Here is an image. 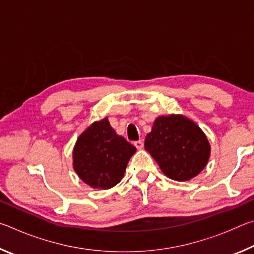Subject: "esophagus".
Returning <instances> with one entry per match:
<instances>
[{
	"mask_svg": "<svg viewBox=\"0 0 254 254\" xmlns=\"http://www.w3.org/2000/svg\"><path fill=\"white\" fill-rule=\"evenodd\" d=\"M134 145L136 147V149H142L143 148V141H141V140H139V141H135L134 142Z\"/></svg>",
	"mask_w": 254,
	"mask_h": 254,
	"instance_id": "34e87169",
	"label": "esophagus"
}]
</instances>
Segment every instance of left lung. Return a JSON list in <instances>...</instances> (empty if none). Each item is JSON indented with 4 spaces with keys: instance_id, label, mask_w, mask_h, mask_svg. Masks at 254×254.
I'll return each instance as SVG.
<instances>
[{
    "instance_id": "obj_1",
    "label": "left lung",
    "mask_w": 254,
    "mask_h": 254,
    "mask_svg": "<svg viewBox=\"0 0 254 254\" xmlns=\"http://www.w3.org/2000/svg\"><path fill=\"white\" fill-rule=\"evenodd\" d=\"M144 148L163 174L178 182L189 180L207 165L210 147L206 135L183 115L159 117L145 137Z\"/></svg>"
}]
</instances>
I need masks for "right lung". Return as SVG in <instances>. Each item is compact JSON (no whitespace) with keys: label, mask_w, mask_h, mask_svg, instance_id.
I'll list each match as a JSON object with an SVG mask.
<instances>
[{"label":"right lung","mask_w":254,"mask_h":254,"mask_svg":"<svg viewBox=\"0 0 254 254\" xmlns=\"http://www.w3.org/2000/svg\"><path fill=\"white\" fill-rule=\"evenodd\" d=\"M135 151L134 145L118 135L105 118L94 122L77 140L74 168L89 186L107 189L121 180Z\"/></svg>","instance_id":"1"}]
</instances>
